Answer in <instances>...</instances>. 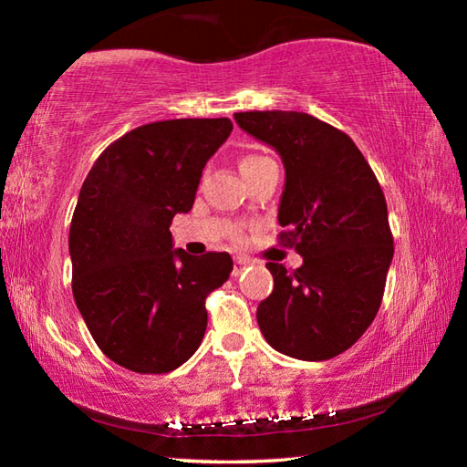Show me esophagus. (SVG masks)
I'll use <instances>...</instances> for the list:
<instances>
[{"label": "esophagus", "instance_id": "esophagus-1", "mask_svg": "<svg viewBox=\"0 0 467 467\" xmlns=\"http://www.w3.org/2000/svg\"><path fill=\"white\" fill-rule=\"evenodd\" d=\"M249 259L247 257H236L234 259V265H233V275L236 278V275H241L244 270H247L249 267Z\"/></svg>", "mask_w": 467, "mask_h": 467}]
</instances>
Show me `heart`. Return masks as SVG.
I'll return each instance as SVG.
<instances>
[{"label":"heart","mask_w":467,"mask_h":467,"mask_svg":"<svg viewBox=\"0 0 467 467\" xmlns=\"http://www.w3.org/2000/svg\"><path fill=\"white\" fill-rule=\"evenodd\" d=\"M270 164H275V162L272 161V158H267L264 154H244L241 158V172H243L244 177H247V175H253V172H257V171H262L265 167H270ZM231 239L234 243H243L244 241L243 228H239V226L233 228Z\"/></svg>","instance_id":"obj_1"}]
</instances>
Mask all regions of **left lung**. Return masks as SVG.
I'll return each instance as SVG.
<instances>
[{"mask_svg": "<svg viewBox=\"0 0 467 467\" xmlns=\"http://www.w3.org/2000/svg\"><path fill=\"white\" fill-rule=\"evenodd\" d=\"M278 150L286 185L278 241L303 255L295 272L274 262V290L257 306L267 344L298 360H327L358 342L381 306L393 234L381 185L357 144L298 110L234 113Z\"/></svg>", "mask_w": 467, "mask_h": 467, "instance_id": "left-lung-1", "label": "left lung"}]
</instances>
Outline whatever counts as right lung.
<instances>
[{"instance_id": "1", "label": "right lung", "mask_w": 467, "mask_h": 467, "mask_svg": "<svg viewBox=\"0 0 467 467\" xmlns=\"http://www.w3.org/2000/svg\"><path fill=\"white\" fill-rule=\"evenodd\" d=\"M233 121L169 119L115 140L86 177L69 226L72 292L94 342L117 365L162 375L200 348L205 298L233 272L228 253L172 249L210 156Z\"/></svg>"}]
</instances>
